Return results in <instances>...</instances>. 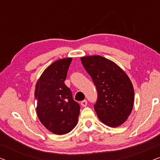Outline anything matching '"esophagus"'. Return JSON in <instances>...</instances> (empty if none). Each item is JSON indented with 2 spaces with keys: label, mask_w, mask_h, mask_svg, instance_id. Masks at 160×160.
<instances>
[{
  "label": "esophagus",
  "mask_w": 160,
  "mask_h": 160,
  "mask_svg": "<svg viewBox=\"0 0 160 160\" xmlns=\"http://www.w3.org/2000/svg\"><path fill=\"white\" fill-rule=\"evenodd\" d=\"M81 105H82L83 107H86L87 105V101L86 100H83V101L81 102Z\"/></svg>",
  "instance_id": "obj_1"
}]
</instances>
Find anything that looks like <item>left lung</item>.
I'll return each mask as SVG.
<instances>
[{
	"label": "left lung",
	"instance_id": "8db88e82",
	"mask_svg": "<svg viewBox=\"0 0 160 160\" xmlns=\"http://www.w3.org/2000/svg\"><path fill=\"white\" fill-rule=\"evenodd\" d=\"M81 61L90 75L98 92L94 106L100 121L117 128L128 119L134 103L132 82L121 68L99 55L85 56Z\"/></svg>",
	"mask_w": 160,
	"mask_h": 160
}]
</instances>
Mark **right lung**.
Instances as JSON below:
<instances>
[{
    "instance_id": "right-lung-1",
    "label": "right lung",
    "mask_w": 160,
    "mask_h": 160,
    "mask_svg": "<svg viewBox=\"0 0 160 160\" xmlns=\"http://www.w3.org/2000/svg\"><path fill=\"white\" fill-rule=\"evenodd\" d=\"M71 61V58H63L47 67L35 89L37 116L48 130L57 135L71 132L79 116V105L64 83Z\"/></svg>"
}]
</instances>
